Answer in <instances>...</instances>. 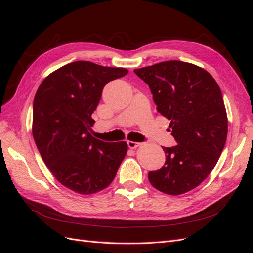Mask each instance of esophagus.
Segmentation results:
<instances>
[{
	"label": "esophagus",
	"instance_id": "obj_1",
	"mask_svg": "<svg viewBox=\"0 0 253 253\" xmlns=\"http://www.w3.org/2000/svg\"><path fill=\"white\" fill-rule=\"evenodd\" d=\"M126 143H127V147H128L129 149H135V148H137V147H139V145L141 144L140 142H135V141H131V140L126 141Z\"/></svg>",
	"mask_w": 253,
	"mask_h": 253
}]
</instances>
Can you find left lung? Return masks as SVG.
Segmentation results:
<instances>
[{
  "instance_id": "obj_1",
  "label": "left lung",
  "mask_w": 253,
  "mask_h": 253,
  "mask_svg": "<svg viewBox=\"0 0 253 253\" xmlns=\"http://www.w3.org/2000/svg\"><path fill=\"white\" fill-rule=\"evenodd\" d=\"M134 73L149 85L157 111L171 121L177 142L163 147L165 165L149 172V180L166 194L186 193L207 178L225 147L228 120L220 88L204 68L181 61Z\"/></svg>"
}]
</instances>
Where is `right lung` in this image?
I'll list each match as a JSON object with an SVG mask.
<instances>
[{"label":"right lung","mask_w":253,"mask_h":253,"mask_svg":"<svg viewBox=\"0 0 253 253\" xmlns=\"http://www.w3.org/2000/svg\"><path fill=\"white\" fill-rule=\"evenodd\" d=\"M127 70L76 61L51 73L38 88L33 136L45 165L64 187L93 194L108 187L124 160L126 141L105 142L89 131L103 87Z\"/></svg>","instance_id":"obj_1"}]
</instances>
